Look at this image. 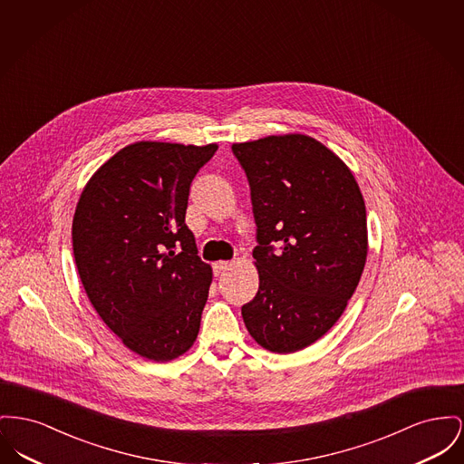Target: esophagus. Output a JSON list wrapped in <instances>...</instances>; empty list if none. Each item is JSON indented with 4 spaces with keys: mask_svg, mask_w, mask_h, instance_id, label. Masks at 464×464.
<instances>
[{
    "mask_svg": "<svg viewBox=\"0 0 464 464\" xmlns=\"http://www.w3.org/2000/svg\"><path fill=\"white\" fill-rule=\"evenodd\" d=\"M231 266H233V261H218L214 265V272H216V275H220V273L229 270Z\"/></svg>",
    "mask_w": 464,
    "mask_h": 464,
    "instance_id": "esophagus-1",
    "label": "esophagus"
}]
</instances>
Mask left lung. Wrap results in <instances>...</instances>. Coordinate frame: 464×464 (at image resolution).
<instances>
[{
  "label": "left lung",
  "instance_id": "obj_1",
  "mask_svg": "<svg viewBox=\"0 0 464 464\" xmlns=\"http://www.w3.org/2000/svg\"><path fill=\"white\" fill-rule=\"evenodd\" d=\"M246 169L259 273L242 306L250 336L276 354L324 336L343 314L368 254L366 208L353 171L315 138L233 143Z\"/></svg>",
  "mask_w": 464,
  "mask_h": 464
}]
</instances>
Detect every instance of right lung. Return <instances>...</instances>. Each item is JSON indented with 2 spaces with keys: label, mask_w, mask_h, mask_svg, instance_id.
<instances>
[{
  "label": "right lung",
  "mask_w": 464,
  "mask_h": 464,
  "mask_svg": "<svg viewBox=\"0 0 464 464\" xmlns=\"http://www.w3.org/2000/svg\"><path fill=\"white\" fill-rule=\"evenodd\" d=\"M137 141L98 168L72 226L87 298L121 342L150 361L188 353L198 336L212 268L186 224L192 179L216 154Z\"/></svg>",
  "instance_id": "1"
}]
</instances>
